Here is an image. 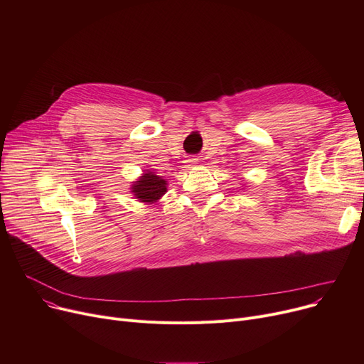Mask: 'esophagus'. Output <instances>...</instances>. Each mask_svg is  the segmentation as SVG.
Here are the masks:
<instances>
[{"instance_id": "obj_1", "label": "esophagus", "mask_w": 364, "mask_h": 364, "mask_svg": "<svg viewBox=\"0 0 364 364\" xmlns=\"http://www.w3.org/2000/svg\"><path fill=\"white\" fill-rule=\"evenodd\" d=\"M187 162H188V164H190V165H196V164H198V162H199V159H188V161H187Z\"/></svg>"}]
</instances>
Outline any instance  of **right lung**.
I'll use <instances>...</instances> for the list:
<instances>
[{
  "mask_svg": "<svg viewBox=\"0 0 364 364\" xmlns=\"http://www.w3.org/2000/svg\"><path fill=\"white\" fill-rule=\"evenodd\" d=\"M166 186L168 181L165 178L156 176L150 169H144L143 174L136 181H132L129 190L134 199L151 205L162 199V196L166 193Z\"/></svg>",
  "mask_w": 364,
  "mask_h": 364,
  "instance_id": "1",
  "label": "right lung"
}]
</instances>
